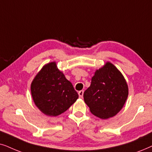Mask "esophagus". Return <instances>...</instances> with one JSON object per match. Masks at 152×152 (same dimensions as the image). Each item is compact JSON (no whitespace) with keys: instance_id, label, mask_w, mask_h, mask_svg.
Returning a JSON list of instances; mask_svg holds the SVG:
<instances>
[{"instance_id":"34e87169","label":"esophagus","mask_w":152,"mask_h":152,"mask_svg":"<svg viewBox=\"0 0 152 152\" xmlns=\"http://www.w3.org/2000/svg\"><path fill=\"white\" fill-rule=\"evenodd\" d=\"M83 93H84L83 90H80L78 92V95H79V96L80 97V98H82L83 96Z\"/></svg>"}]
</instances>
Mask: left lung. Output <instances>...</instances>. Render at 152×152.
<instances>
[{"instance_id":"1","label":"left lung","mask_w":152,"mask_h":152,"mask_svg":"<svg viewBox=\"0 0 152 152\" xmlns=\"http://www.w3.org/2000/svg\"><path fill=\"white\" fill-rule=\"evenodd\" d=\"M128 95V85L124 76L114 64L107 62L94 72L83 97L93 115L106 120L122 110Z\"/></svg>"}]
</instances>
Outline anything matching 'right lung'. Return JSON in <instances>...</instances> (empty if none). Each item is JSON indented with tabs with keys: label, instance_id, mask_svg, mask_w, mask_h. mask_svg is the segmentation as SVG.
<instances>
[{
	"label": "right lung",
	"instance_id": "add662e5",
	"mask_svg": "<svg viewBox=\"0 0 152 152\" xmlns=\"http://www.w3.org/2000/svg\"><path fill=\"white\" fill-rule=\"evenodd\" d=\"M30 90L36 106L50 117L65 112L78 98L72 83L58 69L56 62L43 66L32 80Z\"/></svg>",
	"mask_w": 152,
	"mask_h": 152
}]
</instances>
